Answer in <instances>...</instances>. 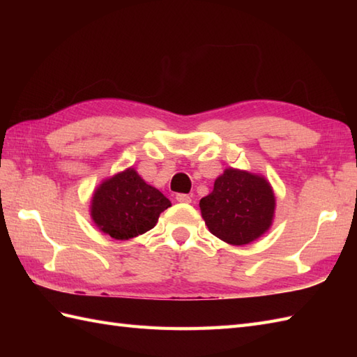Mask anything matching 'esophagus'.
I'll use <instances>...</instances> for the list:
<instances>
[{
  "label": "esophagus",
  "mask_w": 357,
  "mask_h": 357,
  "mask_svg": "<svg viewBox=\"0 0 357 357\" xmlns=\"http://www.w3.org/2000/svg\"><path fill=\"white\" fill-rule=\"evenodd\" d=\"M176 201L178 202H183V204H190L192 202V198L188 195H184V193H178L176 195Z\"/></svg>",
  "instance_id": "obj_1"
}]
</instances>
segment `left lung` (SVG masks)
Masks as SVG:
<instances>
[{
    "mask_svg": "<svg viewBox=\"0 0 357 357\" xmlns=\"http://www.w3.org/2000/svg\"><path fill=\"white\" fill-rule=\"evenodd\" d=\"M275 193L259 174L225 169L213 192L199 201L201 215L211 234L231 245H245L270 229Z\"/></svg>",
    "mask_w": 357,
    "mask_h": 357,
    "instance_id": "obj_1",
    "label": "left lung"
}]
</instances>
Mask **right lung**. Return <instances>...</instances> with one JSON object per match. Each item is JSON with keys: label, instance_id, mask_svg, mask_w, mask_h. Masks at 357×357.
Masks as SVG:
<instances>
[{"label": "right lung", "instance_id": "obj_1", "mask_svg": "<svg viewBox=\"0 0 357 357\" xmlns=\"http://www.w3.org/2000/svg\"><path fill=\"white\" fill-rule=\"evenodd\" d=\"M170 206L158 188L149 185L130 167L96 188L90 216L101 231L126 241L153 229L159 215Z\"/></svg>", "mask_w": 357, "mask_h": 357}]
</instances>
